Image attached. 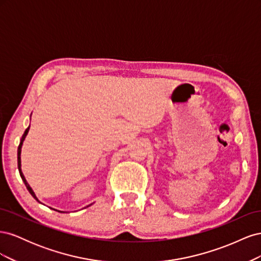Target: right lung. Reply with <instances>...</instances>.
Masks as SVG:
<instances>
[{
    "label": "right lung",
    "instance_id": "right-lung-1",
    "mask_svg": "<svg viewBox=\"0 0 261 261\" xmlns=\"http://www.w3.org/2000/svg\"><path fill=\"white\" fill-rule=\"evenodd\" d=\"M30 116H31V115H30ZM29 127H30V126H28V127L26 128L25 133L22 134L21 139H20V143H19V146H18V149H17V164H18V171H19L20 177H21V179H22L23 183H25V185H26V187H27V189H28V192L31 194V196H33L34 198H35V199H36L38 202H40V200H39V199H38V197L36 196L35 192L33 191V188L30 187V185L28 184V181L26 180L25 176H23V174H22V171H21V160H20V154H21V147H22V144H23V140H25V138H26V136H27V134H28V132H29ZM40 203H42V202H40ZM89 206H90V204H89ZM87 207H88V206H87ZM53 210H55V209H53ZM57 211H59V210H57ZM59 212H63V211H59Z\"/></svg>",
    "mask_w": 261,
    "mask_h": 261
}]
</instances>
